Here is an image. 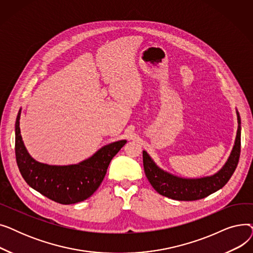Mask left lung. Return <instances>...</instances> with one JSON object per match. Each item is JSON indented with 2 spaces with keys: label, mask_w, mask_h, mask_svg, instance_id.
<instances>
[{
  "label": "left lung",
  "mask_w": 253,
  "mask_h": 253,
  "mask_svg": "<svg viewBox=\"0 0 253 253\" xmlns=\"http://www.w3.org/2000/svg\"><path fill=\"white\" fill-rule=\"evenodd\" d=\"M238 130L233 150L227 162L216 173L199 178H185L170 173L159 167L151 156L142 151L145 175L152 187L162 196L178 201H195L220 190L229 181L239 162L241 151V118L236 110Z\"/></svg>",
  "instance_id": "left-lung-1"
}]
</instances>
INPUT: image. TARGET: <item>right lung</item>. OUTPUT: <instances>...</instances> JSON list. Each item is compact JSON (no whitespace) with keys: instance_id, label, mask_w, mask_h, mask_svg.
I'll return each instance as SVG.
<instances>
[{"instance_id":"1","label":"right lung","mask_w":253,"mask_h":253,"mask_svg":"<svg viewBox=\"0 0 253 253\" xmlns=\"http://www.w3.org/2000/svg\"><path fill=\"white\" fill-rule=\"evenodd\" d=\"M15 122L16 162L23 179L31 188L60 204L69 205L86 200L102 182L112 159L127 140H118L103 145L82 162L72 165H49L38 162L29 154L23 143L19 120Z\"/></svg>"}]
</instances>
